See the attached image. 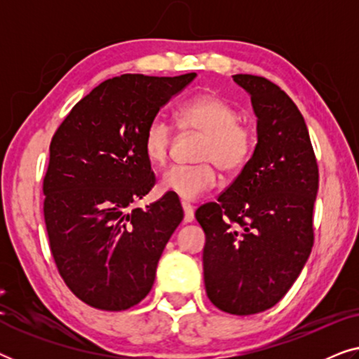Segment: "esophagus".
<instances>
[{
  "label": "esophagus",
  "instance_id": "esophagus-1",
  "mask_svg": "<svg viewBox=\"0 0 359 359\" xmlns=\"http://www.w3.org/2000/svg\"><path fill=\"white\" fill-rule=\"evenodd\" d=\"M181 208H183V212H184V219H183V222H184V224L193 222V220H194L193 205L188 204V203H183V204H181Z\"/></svg>",
  "mask_w": 359,
  "mask_h": 359
}]
</instances>
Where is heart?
<instances>
[{
	"label": "heart",
	"instance_id": "heart-1",
	"mask_svg": "<svg viewBox=\"0 0 359 359\" xmlns=\"http://www.w3.org/2000/svg\"><path fill=\"white\" fill-rule=\"evenodd\" d=\"M176 119L183 130L204 135L196 166H173L160 178V189L183 201H194L217 184V168L233 175L247 165L255 149V134L240 122L235 107L217 95H199L180 106ZM173 130L160 117L145 127L144 151L151 165L163 166L168 160Z\"/></svg>",
	"mask_w": 359,
	"mask_h": 359
}]
</instances>
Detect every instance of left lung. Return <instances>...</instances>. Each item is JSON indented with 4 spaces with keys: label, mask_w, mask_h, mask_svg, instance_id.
I'll return each mask as SVG.
<instances>
[{
    "label": "left lung",
    "mask_w": 359,
    "mask_h": 359,
    "mask_svg": "<svg viewBox=\"0 0 359 359\" xmlns=\"http://www.w3.org/2000/svg\"><path fill=\"white\" fill-rule=\"evenodd\" d=\"M252 97L258 144L232 184L196 210L205 233L204 284L210 302L233 316L276 306L313 245L318 166L306 121L278 85L233 75Z\"/></svg>",
    "instance_id": "left-lung-1"
}]
</instances>
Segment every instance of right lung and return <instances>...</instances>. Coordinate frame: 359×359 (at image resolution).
<instances>
[{"label": "right lung", "instance_id": "obj_1", "mask_svg": "<svg viewBox=\"0 0 359 359\" xmlns=\"http://www.w3.org/2000/svg\"><path fill=\"white\" fill-rule=\"evenodd\" d=\"M196 73L121 75L78 101L50 142L43 219L57 269L88 306L126 311L150 292L183 208L165 194L132 209L155 186L145 127Z\"/></svg>", "mask_w": 359, "mask_h": 359}]
</instances>
